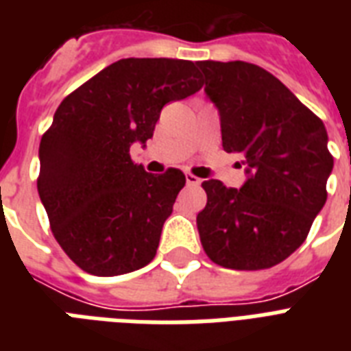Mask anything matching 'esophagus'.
Masks as SVG:
<instances>
[{
	"instance_id": "obj_1",
	"label": "esophagus",
	"mask_w": 351,
	"mask_h": 351,
	"mask_svg": "<svg viewBox=\"0 0 351 351\" xmlns=\"http://www.w3.org/2000/svg\"><path fill=\"white\" fill-rule=\"evenodd\" d=\"M186 182H187V186H198V184H200V178H198V176H195V175H193V173H189V171H187V173H186Z\"/></svg>"
}]
</instances>
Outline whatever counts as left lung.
<instances>
[{
  "mask_svg": "<svg viewBox=\"0 0 351 351\" xmlns=\"http://www.w3.org/2000/svg\"><path fill=\"white\" fill-rule=\"evenodd\" d=\"M219 107L222 147L242 154L240 189L206 180L197 226L206 255L230 269H266L306 240L326 202L333 156L322 120L266 69L247 62H198Z\"/></svg>",
  "mask_w": 351,
  "mask_h": 351,
  "instance_id": "8db88e82",
  "label": "left lung"
}]
</instances>
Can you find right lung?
I'll use <instances>...</instances> for the list:
<instances>
[{"mask_svg": "<svg viewBox=\"0 0 351 351\" xmlns=\"http://www.w3.org/2000/svg\"><path fill=\"white\" fill-rule=\"evenodd\" d=\"M189 60L127 58L65 96L40 142L38 193L67 256L96 277L153 261L186 176L145 173L132 142L153 136L165 104L202 89Z\"/></svg>", "mask_w": 351, "mask_h": 351, "instance_id": "add662e5", "label": "right lung"}]
</instances>
